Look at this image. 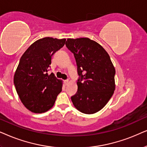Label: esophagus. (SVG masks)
Returning <instances> with one entry per match:
<instances>
[{
  "mask_svg": "<svg viewBox=\"0 0 147 147\" xmlns=\"http://www.w3.org/2000/svg\"><path fill=\"white\" fill-rule=\"evenodd\" d=\"M68 83H69V80H68V79L65 80V81H64V84H65L66 85H67L68 84Z\"/></svg>",
  "mask_w": 147,
  "mask_h": 147,
  "instance_id": "1",
  "label": "esophagus"
}]
</instances>
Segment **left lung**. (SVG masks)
<instances>
[{
  "instance_id": "left-lung-1",
  "label": "left lung",
  "mask_w": 147,
  "mask_h": 147,
  "mask_svg": "<svg viewBox=\"0 0 147 147\" xmlns=\"http://www.w3.org/2000/svg\"><path fill=\"white\" fill-rule=\"evenodd\" d=\"M66 46L74 54L79 76L72 103L82 113H96L107 104L116 87L110 57L100 44L87 38H68Z\"/></svg>"
}]
</instances>
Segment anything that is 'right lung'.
I'll return each mask as SVG.
<instances>
[{"mask_svg":"<svg viewBox=\"0 0 147 147\" xmlns=\"http://www.w3.org/2000/svg\"><path fill=\"white\" fill-rule=\"evenodd\" d=\"M66 39L44 38L33 43L21 56L14 84L21 102L32 112H46L53 107L62 83L48 75L52 56L65 44Z\"/></svg>","mask_w":147,"mask_h":147,"instance_id":"add662e5","label":"right lung"}]
</instances>
